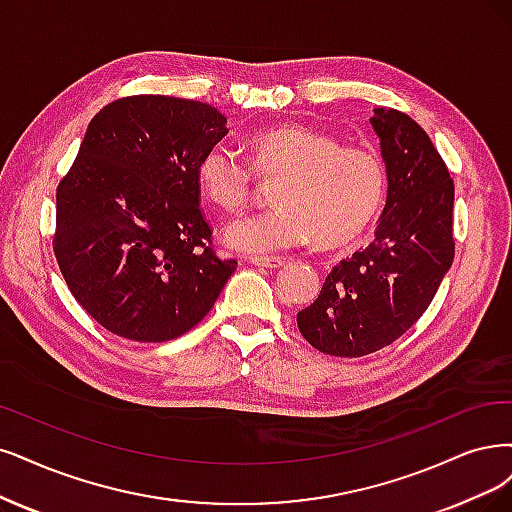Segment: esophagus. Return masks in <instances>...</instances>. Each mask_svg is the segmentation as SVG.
I'll use <instances>...</instances> for the list:
<instances>
[{"label": "esophagus", "mask_w": 512, "mask_h": 512, "mask_svg": "<svg viewBox=\"0 0 512 512\" xmlns=\"http://www.w3.org/2000/svg\"><path fill=\"white\" fill-rule=\"evenodd\" d=\"M251 263H253V266H259V268L276 270V268L282 266V263H285V259H282V257H251Z\"/></svg>", "instance_id": "1"}]
</instances>
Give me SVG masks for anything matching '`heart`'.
Wrapping results in <instances>:
<instances>
[{"label":"heart","instance_id":"heart-1","mask_svg":"<svg viewBox=\"0 0 512 512\" xmlns=\"http://www.w3.org/2000/svg\"><path fill=\"white\" fill-rule=\"evenodd\" d=\"M246 164L215 145L198 162L200 192L227 213L251 200L255 175L276 181L274 208L227 225L225 242L244 255H272L314 240L335 249L361 236L386 198V166L365 147H348L329 132L282 124L257 132Z\"/></svg>","mask_w":512,"mask_h":512}]
</instances>
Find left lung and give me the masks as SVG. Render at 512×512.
I'll return each instance as SVG.
<instances>
[{"mask_svg": "<svg viewBox=\"0 0 512 512\" xmlns=\"http://www.w3.org/2000/svg\"><path fill=\"white\" fill-rule=\"evenodd\" d=\"M388 198L375 240L339 261L312 306L297 314L306 342L331 356L390 346L426 312L456 253L453 181L424 128L407 113L373 109Z\"/></svg>", "mask_w": 512, "mask_h": 512, "instance_id": "8db88e82", "label": "left lung"}]
</instances>
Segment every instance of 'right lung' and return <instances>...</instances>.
I'll list each match as a JSON object with an SVG mask.
<instances>
[{"mask_svg": "<svg viewBox=\"0 0 512 512\" xmlns=\"http://www.w3.org/2000/svg\"><path fill=\"white\" fill-rule=\"evenodd\" d=\"M200 101L139 94L105 105L56 189L54 255L78 304L132 342L175 339L211 312L238 266L219 259L198 162L227 135Z\"/></svg>", "mask_w": 512, "mask_h": 512, "instance_id": "right-lung-1", "label": "right lung"}]
</instances>
